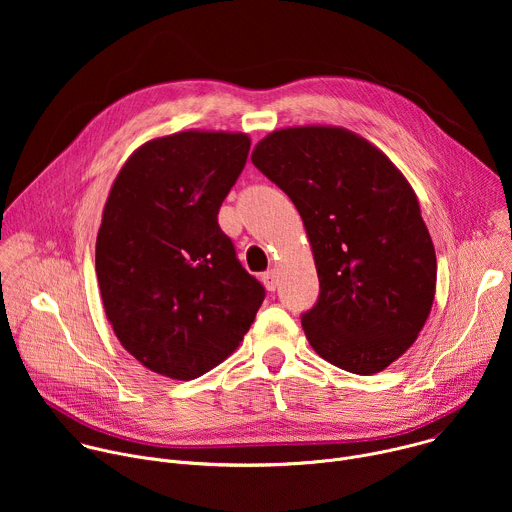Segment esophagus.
<instances>
[{
  "mask_svg": "<svg viewBox=\"0 0 512 512\" xmlns=\"http://www.w3.org/2000/svg\"><path fill=\"white\" fill-rule=\"evenodd\" d=\"M261 279H263V283H265V287H267L269 291H275V287H277V273H275L273 269L265 271V273L261 275Z\"/></svg>",
  "mask_w": 512,
  "mask_h": 512,
  "instance_id": "34e87169",
  "label": "esophagus"
}]
</instances>
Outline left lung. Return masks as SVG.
I'll return each mask as SVG.
<instances>
[{
	"mask_svg": "<svg viewBox=\"0 0 512 512\" xmlns=\"http://www.w3.org/2000/svg\"><path fill=\"white\" fill-rule=\"evenodd\" d=\"M251 162L296 204L312 243L320 296L302 314L312 348L354 375L397 360L435 294V249L403 174L340 127L279 129Z\"/></svg>",
	"mask_w": 512,
	"mask_h": 512,
	"instance_id": "8db88e82",
	"label": "left lung"
}]
</instances>
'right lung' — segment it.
<instances>
[{
	"label": "right lung",
	"instance_id": "obj_1",
	"mask_svg": "<svg viewBox=\"0 0 512 512\" xmlns=\"http://www.w3.org/2000/svg\"><path fill=\"white\" fill-rule=\"evenodd\" d=\"M249 148L243 133L154 139L107 198L95 255L105 314L123 348L164 377L188 381L221 364L265 300L218 227Z\"/></svg>",
	"mask_w": 512,
	"mask_h": 512
}]
</instances>
